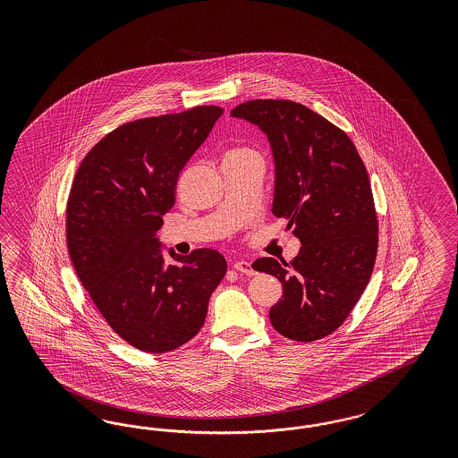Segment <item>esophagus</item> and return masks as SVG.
Returning a JSON list of instances; mask_svg holds the SVG:
<instances>
[{
	"mask_svg": "<svg viewBox=\"0 0 458 458\" xmlns=\"http://www.w3.org/2000/svg\"><path fill=\"white\" fill-rule=\"evenodd\" d=\"M233 268H235L236 272H240V274H245V276H253L255 274V270H253V267L247 260H238L233 264Z\"/></svg>",
	"mask_w": 458,
	"mask_h": 458,
	"instance_id": "obj_1",
	"label": "esophagus"
}]
</instances>
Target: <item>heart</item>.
I'll list each match as a JSON object with an SVG mask.
<instances>
[{
    "mask_svg": "<svg viewBox=\"0 0 458 458\" xmlns=\"http://www.w3.org/2000/svg\"><path fill=\"white\" fill-rule=\"evenodd\" d=\"M250 153V149H245V148H238V149H233V151H230V153L226 154L225 157H236V156H242V154Z\"/></svg>",
    "mask_w": 458,
    "mask_h": 458,
    "instance_id": "heart-1",
    "label": "heart"
}]
</instances>
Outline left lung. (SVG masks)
<instances>
[{"instance_id":"left-lung-1","label":"left lung","mask_w":458,"mask_h":458,"mask_svg":"<svg viewBox=\"0 0 458 458\" xmlns=\"http://www.w3.org/2000/svg\"><path fill=\"white\" fill-rule=\"evenodd\" d=\"M232 117L259 125L268 139L272 213L302 245L289 264L253 262L284 287L270 322L293 341H318L346 320L373 274L377 220L368 171L346 132L302 104L257 98L236 106Z\"/></svg>"}]
</instances>
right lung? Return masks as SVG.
<instances>
[{
  "mask_svg": "<svg viewBox=\"0 0 458 458\" xmlns=\"http://www.w3.org/2000/svg\"><path fill=\"white\" fill-rule=\"evenodd\" d=\"M222 107L127 123L100 139L75 173L67 203L70 259L102 318L131 346L167 352L201 329L226 274L216 250L165 264L157 230L174 205L181 169Z\"/></svg>",
  "mask_w": 458,
  "mask_h": 458,
  "instance_id": "1",
  "label": "right lung"
}]
</instances>
